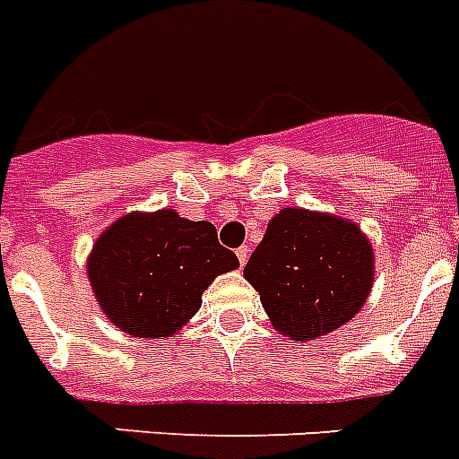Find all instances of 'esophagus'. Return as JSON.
I'll list each match as a JSON object with an SVG mask.
<instances>
[{
    "label": "esophagus",
    "instance_id": "34e87169",
    "mask_svg": "<svg viewBox=\"0 0 459 459\" xmlns=\"http://www.w3.org/2000/svg\"><path fill=\"white\" fill-rule=\"evenodd\" d=\"M248 246H241V248H237V257H238V264H241V267H244L246 262H248Z\"/></svg>",
    "mask_w": 459,
    "mask_h": 459
}]
</instances>
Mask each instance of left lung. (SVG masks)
<instances>
[{"label": "left lung", "instance_id": "obj_1", "mask_svg": "<svg viewBox=\"0 0 459 459\" xmlns=\"http://www.w3.org/2000/svg\"><path fill=\"white\" fill-rule=\"evenodd\" d=\"M371 273L374 253L358 225L304 209L273 215L244 269L273 327L295 342L348 323L369 295Z\"/></svg>", "mask_w": 459, "mask_h": 459}]
</instances>
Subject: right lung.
<instances>
[{"label":"right lung","mask_w":459,"mask_h":459,"mask_svg":"<svg viewBox=\"0 0 459 459\" xmlns=\"http://www.w3.org/2000/svg\"><path fill=\"white\" fill-rule=\"evenodd\" d=\"M238 267L215 227L171 209L132 213L97 238L88 278L108 320L141 339L176 334L218 273Z\"/></svg>","instance_id":"add662e5"}]
</instances>
